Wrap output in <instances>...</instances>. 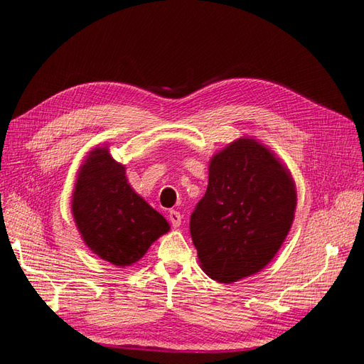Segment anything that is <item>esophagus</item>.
<instances>
[{"instance_id": "1", "label": "esophagus", "mask_w": 364, "mask_h": 364, "mask_svg": "<svg viewBox=\"0 0 364 364\" xmlns=\"http://www.w3.org/2000/svg\"><path fill=\"white\" fill-rule=\"evenodd\" d=\"M169 221H171V225L173 228H178L181 225V213L176 212V210H171L169 212Z\"/></svg>"}]
</instances>
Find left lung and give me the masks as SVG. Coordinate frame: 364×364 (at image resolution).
Returning a JSON list of instances; mask_svg holds the SVG:
<instances>
[{
	"mask_svg": "<svg viewBox=\"0 0 364 364\" xmlns=\"http://www.w3.org/2000/svg\"><path fill=\"white\" fill-rule=\"evenodd\" d=\"M291 173L255 139L240 138L210 160L204 197L191 215L203 271L218 283L254 275L282 247L294 221Z\"/></svg>",
	"mask_w": 364,
	"mask_h": 364,
	"instance_id": "8db88e82",
	"label": "left lung"
}]
</instances>
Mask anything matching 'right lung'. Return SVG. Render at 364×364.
<instances>
[{
	"label": "right lung",
	"instance_id": "add662e5",
	"mask_svg": "<svg viewBox=\"0 0 364 364\" xmlns=\"http://www.w3.org/2000/svg\"><path fill=\"white\" fill-rule=\"evenodd\" d=\"M72 212L85 243L115 266L138 262L169 225L130 188L124 166L106 147L93 149L81 166Z\"/></svg>",
	"mask_w": 364,
	"mask_h": 364
}]
</instances>
